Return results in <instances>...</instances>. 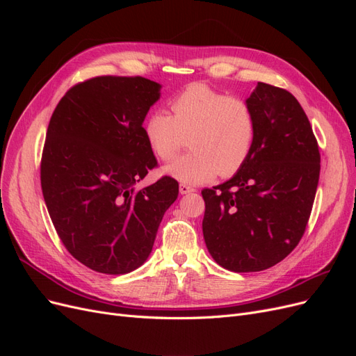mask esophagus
<instances>
[{
    "instance_id": "1",
    "label": "esophagus",
    "mask_w": 356,
    "mask_h": 356,
    "mask_svg": "<svg viewBox=\"0 0 356 356\" xmlns=\"http://www.w3.org/2000/svg\"><path fill=\"white\" fill-rule=\"evenodd\" d=\"M193 191H195V188H193L191 186L184 184V182H182V184H179V193H181V195H188V193H193Z\"/></svg>"
}]
</instances>
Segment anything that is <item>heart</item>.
Listing matches in <instances>:
<instances>
[{
  "mask_svg": "<svg viewBox=\"0 0 356 356\" xmlns=\"http://www.w3.org/2000/svg\"><path fill=\"white\" fill-rule=\"evenodd\" d=\"M172 115L153 111L144 123L149 149L161 161L177 156L190 136V154L165 168L168 175L188 184H202L218 174L229 177L250 157L257 123L248 102L204 83L188 84L169 102Z\"/></svg>",
  "mask_w": 356,
  "mask_h": 356,
  "instance_id": "b5f03b06",
  "label": "heart"
}]
</instances>
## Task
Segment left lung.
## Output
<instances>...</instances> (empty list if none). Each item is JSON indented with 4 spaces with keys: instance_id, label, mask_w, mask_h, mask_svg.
<instances>
[{
    "instance_id": "left-lung-1",
    "label": "left lung",
    "mask_w": 356,
    "mask_h": 356,
    "mask_svg": "<svg viewBox=\"0 0 356 356\" xmlns=\"http://www.w3.org/2000/svg\"><path fill=\"white\" fill-rule=\"evenodd\" d=\"M246 102L257 123L250 157L233 178L202 190L204 243L236 273L266 270L298 245L321 170L316 138L293 95L258 83Z\"/></svg>"
}]
</instances>
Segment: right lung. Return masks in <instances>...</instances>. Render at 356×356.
Returning <instances> with one entry per match:
<instances>
[{
    "label": "right lung",
    "mask_w": 356,
    "mask_h": 356,
    "mask_svg": "<svg viewBox=\"0 0 356 356\" xmlns=\"http://www.w3.org/2000/svg\"><path fill=\"white\" fill-rule=\"evenodd\" d=\"M160 88L144 77L102 75L75 84L51 114L42 196L62 243L95 272L124 275L144 264L178 197L170 177L135 190L157 166L143 123Z\"/></svg>",
    "instance_id": "obj_1"
}]
</instances>
